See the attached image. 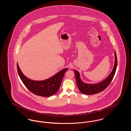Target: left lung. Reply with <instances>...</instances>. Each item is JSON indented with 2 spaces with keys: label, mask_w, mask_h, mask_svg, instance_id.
I'll return each instance as SVG.
<instances>
[{
  "label": "left lung",
  "mask_w": 131,
  "mask_h": 131,
  "mask_svg": "<svg viewBox=\"0 0 131 131\" xmlns=\"http://www.w3.org/2000/svg\"><path fill=\"white\" fill-rule=\"evenodd\" d=\"M114 65L112 72L106 78H105L103 81L98 83L87 84L83 82L80 78V75L79 72L76 70H74L77 84L80 91L81 93L86 95H91L97 94L102 92L107 87V86L110 85L113 78L117 68V61L115 51L114 52Z\"/></svg>",
  "instance_id": "obj_1"
}]
</instances>
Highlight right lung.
<instances>
[{
	"instance_id": "obj_1",
	"label": "right lung",
	"mask_w": 131,
	"mask_h": 131,
	"mask_svg": "<svg viewBox=\"0 0 131 131\" xmlns=\"http://www.w3.org/2000/svg\"><path fill=\"white\" fill-rule=\"evenodd\" d=\"M17 70L20 79L29 91L38 96L49 97L56 93L58 90L68 69H62L56 75L43 81L32 80L26 77L20 71L18 63Z\"/></svg>"
}]
</instances>
